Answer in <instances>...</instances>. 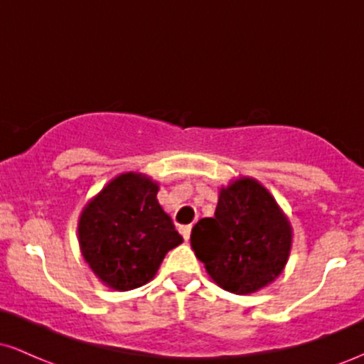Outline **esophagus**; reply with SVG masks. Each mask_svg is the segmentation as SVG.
<instances>
[{
    "instance_id": "1",
    "label": "esophagus",
    "mask_w": 364,
    "mask_h": 364,
    "mask_svg": "<svg viewBox=\"0 0 364 364\" xmlns=\"http://www.w3.org/2000/svg\"><path fill=\"white\" fill-rule=\"evenodd\" d=\"M179 232H181V236L185 237V241L190 240V235H191V225H183L181 229H179Z\"/></svg>"
}]
</instances>
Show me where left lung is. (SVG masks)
<instances>
[{
    "instance_id": "obj_1",
    "label": "left lung",
    "mask_w": 364,
    "mask_h": 364,
    "mask_svg": "<svg viewBox=\"0 0 364 364\" xmlns=\"http://www.w3.org/2000/svg\"><path fill=\"white\" fill-rule=\"evenodd\" d=\"M191 248L217 286L252 294L272 284L292 245L287 215L262 183L243 176L219 191L214 217L191 229Z\"/></svg>"
}]
</instances>
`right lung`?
Here are the masks:
<instances>
[{"instance_id":"add662e5","label":"right lung","mask_w":364,"mask_h":364,"mask_svg":"<svg viewBox=\"0 0 364 364\" xmlns=\"http://www.w3.org/2000/svg\"><path fill=\"white\" fill-rule=\"evenodd\" d=\"M157 191L159 183L145 174L123 173L82 208V257L111 289H136L152 281L166 253L183 243Z\"/></svg>"}]
</instances>
